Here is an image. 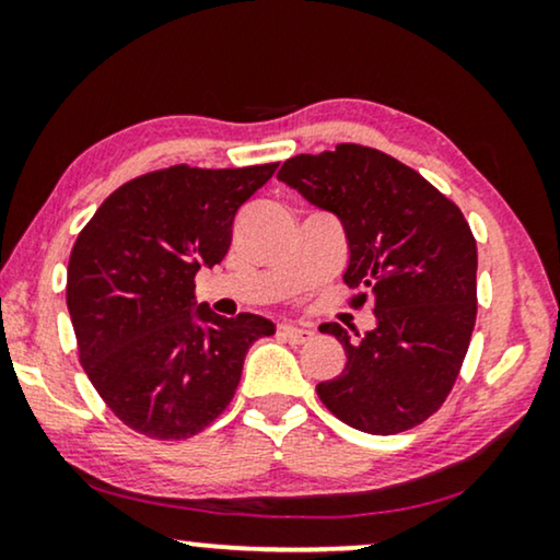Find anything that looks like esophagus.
<instances>
[{
    "mask_svg": "<svg viewBox=\"0 0 560 560\" xmlns=\"http://www.w3.org/2000/svg\"><path fill=\"white\" fill-rule=\"evenodd\" d=\"M280 334L285 336L288 341H293V343H303V341H311L313 339V328L298 326V324H282L280 326Z\"/></svg>",
    "mask_w": 560,
    "mask_h": 560,
    "instance_id": "34e87169",
    "label": "esophagus"
}]
</instances>
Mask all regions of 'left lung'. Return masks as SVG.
<instances>
[{"label": "left lung", "mask_w": 560, "mask_h": 560, "mask_svg": "<svg viewBox=\"0 0 560 560\" xmlns=\"http://www.w3.org/2000/svg\"><path fill=\"white\" fill-rule=\"evenodd\" d=\"M278 180L341 221L343 282L374 298L377 326L357 340L339 324L318 326L347 351L343 370L316 385L320 402L372 435L423 423L454 387L477 320V242L464 213L412 167L362 144L290 158Z\"/></svg>", "instance_id": "1"}]
</instances>
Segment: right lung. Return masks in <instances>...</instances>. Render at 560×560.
<instances>
[{
	"mask_svg": "<svg viewBox=\"0 0 560 560\" xmlns=\"http://www.w3.org/2000/svg\"><path fill=\"white\" fill-rule=\"evenodd\" d=\"M275 167L140 175L75 240L66 301L81 364L132 431L160 441L201 433L232 402L252 343L275 334L272 320L217 316L194 295L196 272L224 259L236 211Z\"/></svg>",
	"mask_w": 560,
	"mask_h": 560,
	"instance_id": "add662e5",
	"label": "right lung"
}]
</instances>
